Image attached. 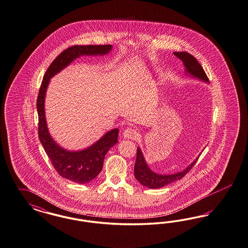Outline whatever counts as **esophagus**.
<instances>
[{
    "label": "esophagus",
    "instance_id": "esophagus-1",
    "mask_svg": "<svg viewBox=\"0 0 248 248\" xmlns=\"http://www.w3.org/2000/svg\"><path fill=\"white\" fill-rule=\"evenodd\" d=\"M123 137L124 138H128V139H136V138H138V133L136 129L127 127L124 131Z\"/></svg>",
    "mask_w": 248,
    "mask_h": 248
}]
</instances>
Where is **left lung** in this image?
Listing matches in <instances>:
<instances>
[{
  "label": "left lung",
  "instance_id": "8db88e82",
  "mask_svg": "<svg viewBox=\"0 0 248 248\" xmlns=\"http://www.w3.org/2000/svg\"><path fill=\"white\" fill-rule=\"evenodd\" d=\"M174 55L183 62L187 73L197 78H200L201 80H203L205 82H209V78L205 73L204 69L192 55L185 51L174 52ZM198 158L199 156L183 171L171 174V175H161V174L155 173L148 168L147 164L145 163L141 149L137 147V159H136L135 169H134L135 177L143 186H145L146 188H162L164 186L172 183L176 180H181L188 171L192 169V167L197 162Z\"/></svg>",
  "mask_w": 248,
  "mask_h": 248
}]
</instances>
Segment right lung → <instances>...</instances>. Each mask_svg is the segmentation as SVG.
Masks as SVG:
<instances>
[{
    "label": "right lung",
    "instance_id": "1",
    "mask_svg": "<svg viewBox=\"0 0 248 248\" xmlns=\"http://www.w3.org/2000/svg\"><path fill=\"white\" fill-rule=\"evenodd\" d=\"M111 45H90L69 46L53 60L46 69L36 101L38 113V137L52 165L61 177L73 182L85 184L94 180L103 170L104 156L111 146L117 143L118 129L107 132L99 141L81 151H68L52 139L45 117V96L50 78L66 68L80 56L105 55L111 51Z\"/></svg>",
    "mask_w": 248,
    "mask_h": 248
}]
</instances>
